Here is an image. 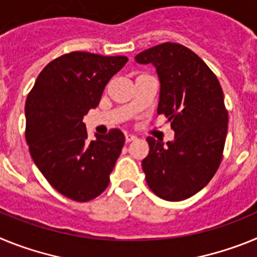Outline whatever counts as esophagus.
Returning a JSON list of instances; mask_svg holds the SVG:
<instances>
[{
    "mask_svg": "<svg viewBox=\"0 0 257 257\" xmlns=\"http://www.w3.org/2000/svg\"><path fill=\"white\" fill-rule=\"evenodd\" d=\"M124 139H126V143H131V142H134V140H136V136L130 135V134H126Z\"/></svg>",
    "mask_w": 257,
    "mask_h": 257,
    "instance_id": "1",
    "label": "esophagus"
}]
</instances>
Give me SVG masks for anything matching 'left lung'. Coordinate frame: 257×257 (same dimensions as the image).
Here are the masks:
<instances>
[{
	"label": "left lung",
	"instance_id": "8db88e82",
	"mask_svg": "<svg viewBox=\"0 0 257 257\" xmlns=\"http://www.w3.org/2000/svg\"><path fill=\"white\" fill-rule=\"evenodd\" d=\"M135 60L156 67L161 82L157 112L175 131L174 142L166 145L147 138L145 180L160 198L183 201L210 183L222 160L228 110L221 86L205 61L180 44L157 45Z\"/></svg>",
	"mask_w": 257,
	"mask_h": 257
}]
</instances>
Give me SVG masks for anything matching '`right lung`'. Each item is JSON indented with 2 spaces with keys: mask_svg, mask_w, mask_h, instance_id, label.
Wrapping results in <instances>:
<instances>
[{
  "mask_svg": "<svg viewBox=\"0 0 257 257\" xmlns=\"http://www.w3.org/2000/svg\"><path fill=\"white\" fill-rule=\"evenodd\" d=\"M128 59L73 51L50 61L26 101V140L42 175L77 202L100 196L121 154L124 135L113 128L87 139L83 115L100 103L104 87Z\"/></svg>",
  "mask_w": 257,
  "mask_h": 257,
  "instance_id": "right-lung-1",
  "label": "right lung"
}]
</instances>
